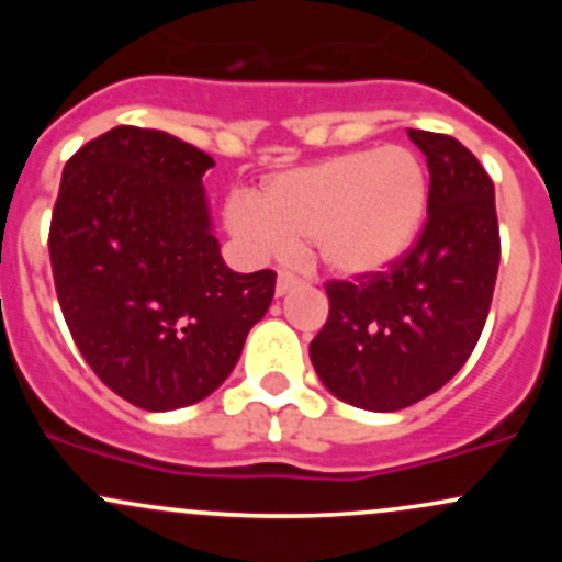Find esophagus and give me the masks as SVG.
Wrapping results in <instances>:
<instances>
[{
	"instance_id": "esophagus-1",
	"label": "esophagus",
	"mask_w": 562,
	"mask_h": 562,
	"mask_svg": "<svg viewBox=\"0 0 562 562\" xmlns=\"http://www.w3.org/2000/svg\"><path fill=\"white\" fill-rule=\"evenodd\" d=\"M296 285L299 277L293 274V271H280V274H277V296H285V293Z\"/></svg>"
}]
</instances>
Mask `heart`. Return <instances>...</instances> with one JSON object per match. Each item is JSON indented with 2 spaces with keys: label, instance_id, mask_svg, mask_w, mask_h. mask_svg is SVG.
I'll list each match as a JSON object with an SVG mask.
<instances>
[{
  "label": "heart",
  "instance_id": "heart-1",
  "mask_svg": "<svg viewBox=\"0 0 562 562\" xmlns=\"http://www.w3.org/2000/svg\"><path fill=\"white\" fill-rule=\"evenodd\" d=\"M429 209V171L407 146L345 151L280 171L258 195L225 201V228L249 258L307 245L310 260L337 280H367L400 263Z\"/></svg>",
  "mask_w": 562,
  "mask_h": 562
}]
</instances>
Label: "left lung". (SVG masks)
I'll return each mask as SVG.
<instances>
[{"label":"left lung","instance_id":"left-lung-1","mask_svg":"<svg viewBox=\"0 0 562 562\" xmlns=\"http://www.w3.org/2000/svg\"><path fill=\"white\" fill-rule=\"evenodd\" d=\"M429 168L427 225L389 274L331 282L310 342L321 383L361 411L416 405L451 381L486 323L501 263L495 184L451 135L407 130Z\"/></svg>","mask_w":562,"mask_h":562}]
</instances>
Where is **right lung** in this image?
<instances>
[{
    "mask_svg": "<svg viewBox=\"0 0 562 562\" xmlns=\"http://www.w3.org/2000/svg\"><path fill=\"white\" fill-rule=\"evenodd\" d=\"M206 151L162 130L113 127L70 157L50 217V269L94 375L151 413L206 400L274 299V271L228 269Z\"/></svg>",
    "mask_w": 562,
    "mask_h": 562,
    "instance_id": "add662e5",
    "label": "right lung"
}]
</instances>
